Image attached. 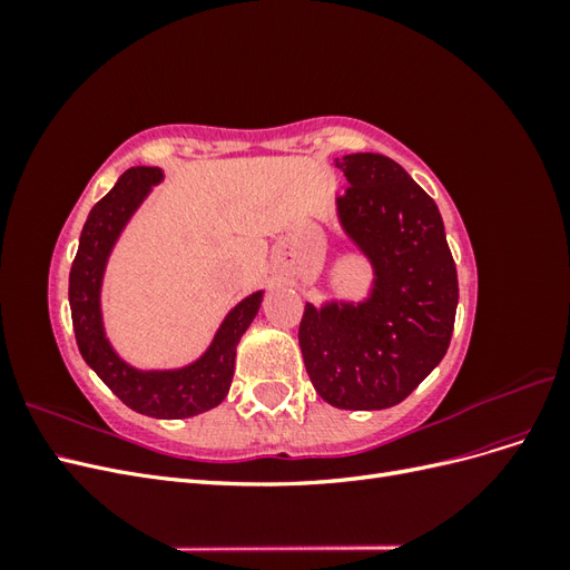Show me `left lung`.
Here are the masks:
<instances>
[{"mask_svg":"<svg viewBox=\"0 0 570 570\" xmlns=\"http://www.w3.org/2000/svg\"><path fill=\"white\" fill-rule=\"evenodd\" d=\"M350 187L340 220L375 266L358 306L306 304L299 347L308 377L337 409H387L421 385L450 347L459 283L438 204L383 154L337 159Z\"/></svg>","mask_w":570,"mask_h":570,"instance_id":"1","label":"left lung"}]
</instances>
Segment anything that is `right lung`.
Masks as SVG:
<instances>
[{"label": "right lung", "instance_id": "1", "mask_svg": "<svg viewBox=\"0 0 570 570\" xmlns=\"http://www.w3.org/2000/svg\"><path fill=\"white\" fill-rule=\"evenodd\" d=\"M161 180V168L132 166L118 178L111 193L101 197L85 220L78 254L68 278V302L78 350L88 366L105 381L120 402L154 419H187L218 406L230 390L235 347L254 321L262 292L239 302L223 321L212 347L193 366L164 373H142L126 366L101 331L99 283L107 256L126 220L145 199L149 187Z\"/></svg>", "mask_w": 570, "mask_h": 570}]
</instances>
